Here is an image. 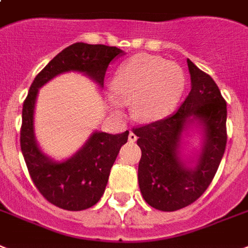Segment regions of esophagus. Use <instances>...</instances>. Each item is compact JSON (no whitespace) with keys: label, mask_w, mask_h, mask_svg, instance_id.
<instances>
[{"label":"esophagus","mask_w":248,"mask_h":248,"mask_svg":"<svg viewBox=\"0 0 248 248\" xmlns=\"http://www.w3.org/2000/svg\"><path fill=\"white\" fill-rule=\"evenodd\" d=\"M136 140H138V136H136V135H135L134 132L131 131L130 135H128V141H130V142H135V141H136Z\"/></svg>","instance_id":"esophagus-1"}]
</instances>
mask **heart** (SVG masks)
<instances>
[{
    "label": "heart",
    "instance_id": "heart-1",
    "mask_svg": "<svg viewBox=\"0 0 248 248\" xmlns=\"http://www.w3.org/2000/svg\"><path fill=\"white\" fill-rule=\"evenodd\" d=\"M186 85L182 68L164 58L136 54L121 65L112 81L114 98L132 103V114L140 121H156L170 114ZM113 106L118 108V102Z\"/></svg>",
    "mask_w": 248,
    "mask_h": 248
}]
</instances>
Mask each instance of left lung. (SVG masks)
<instances>
[{
	"mask_svg": "<svg viewBox=\"0 0 248 248\" xmlns=\"http://www.w3.org/2000/svg\"><path fill=\"white\" fill-rule=\"evenodd\" d=\"M191 90L176 113L134 128L141 149L139 186L144 200L162 211L188 206L204 194L227 145V103L210 75L187 58ZM201 126L204 144L194 167L179 156L180 138L190 124Z\"/></svg>",
	"mask_w": 248,
	"mask_h": 248,
	"instance_id": "8db88e82",
	"label": "left lung"
}]
</instances>
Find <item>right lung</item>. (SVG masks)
I'll return each instance as SVG.
<instances>
[{"label": "right lung", "instance_id": "right-lung-1", "mask_svg": "<svg viewBox=\"0 0 248 248\" xmlns=\"http://www.w3.org/2000/svg\"><path fill=\"white\" fill-rule=\"evenodd\" d=\"M124 54L117 47L74 43L56 56L35 76L23 106L20 146L33 183L51 204L70 211L92 208L106 190L110 168L127 142L128 131L112 135L95 131L75 155L56 162L38 146L34 136V108L39 88L62 72L78 71L103 86L109 63Z\"/></svg>", "mask_w": 248, "mask_h": 248}]
</instances>
